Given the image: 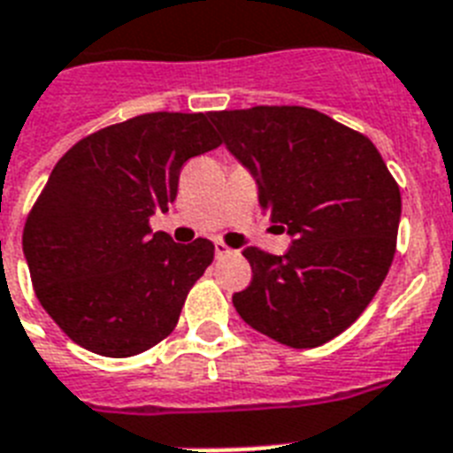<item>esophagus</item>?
Returning <instances> with one entry per match:
<instances>
[{"instance_id": "obj_1", "label": "esophagus", "mask_w": 453, "mask_h": 453, "mask_svg": "<svg viewBox=\"0 0 453 453\" xmlns=\"http://www.w3.org/2000/svg\"><path fill=\"white\" fill-rule=\"evenodd\" d=\"M234 255V250L229 245H224L222 241H215V257L217 259H224V257H231Z\"/></svg>"}]
</instances>
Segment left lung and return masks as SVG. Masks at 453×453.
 <instances>
[{
  "instance_id": "8db88e82",
  "label": "left lung",
  "mask_w": 453,
  "mask_h": 453,
  "mask_svg": "<svg viewBox=\"0 0 453 453\" xmlns=\"http://www.w3.org/2000/svg\"><path fill=\"white\" fill-rule=\"evenodd\" d=\"M259 203L292 236L285 255L245 248L252 283L234 295L250 327L316 349L356 323L395 255L400 187L372 140L306 107L212 111Z\"/></svg>"
}]
</instances>
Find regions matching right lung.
Returning <instances> with one entry per match:
<instances>
[{
	"label": "right lung",
	"instance_id": "right-lung-1",
	"mask_svg": "<svg viewBox=\"0 0 453 453\" xmlns=\"http://www.w3.org/2000/svg\"><path fill=\"white\" fill-rule=\"evenodd\" d=\"M219 144L208 114L154 111L83 137L58 161L23 252L43 311L72 342L130 357L175 329L215 245H177L150 217L168 212L182 165Z\"/></svg>",
	"mask_w": 453,
	"mask_h": 453
}]
</instances>
